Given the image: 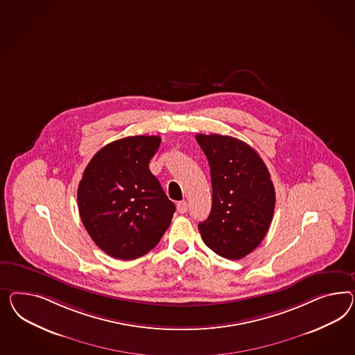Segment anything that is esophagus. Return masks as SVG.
I'll return each mask as SVG.
<instances>
[{"mask_svg": "<svg viewBox=\"0 0 355 355\" xmlns=\"http://www.w3.org/2000/svg\"><path fill=\"white\" fill-rule=\"evenodd\" d=\"M177 211H180V213H186V211H189V204L186 202H177Z\"/></svg>", "mask_w": 355, "mask_h": 355, "instance_id": "esophagus-1", "label": "esophagus"}]
</instances>
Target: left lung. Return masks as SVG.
Listing matches in <instances>:
<instances>
[{"label": "left lung", "instance_id": "obj_1", "mask_svg": "<svg viewBox=\"0 0 355 355\" xmlns=\"http://www.w3.org/2000/svg\"><path fill=\"white\" fill-rule=\"evenodd\" d=\"M211 177V211L198 225L208 248L240 259L256 250L268 232L275 208L270 173L250 144L229 135H196Z\"/></svg>", "mask_w": 355, "mask_h": 355}]
</instances>
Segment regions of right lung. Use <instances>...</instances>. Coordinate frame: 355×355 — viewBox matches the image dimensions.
Instances as JSON below:
<instances>
[{
  "label": "right lung",
  "mask_w": 355,
  "mask_h": 355,
  "mask_svg": "<svg viewBox=\"0 0 355 355\" xmlns=\"http://www.w3.org/2000/svg\"><path fill=\"white\" fill-rule=\"evenodd\" d=\"M162 144L135 135L107 144L93 156L78 183L77 204L87 234L117 259H135L156 247L175 205L148 164Z\"/></svg>",
  "instance_id": "right-lung-1"
}]
</instances>
